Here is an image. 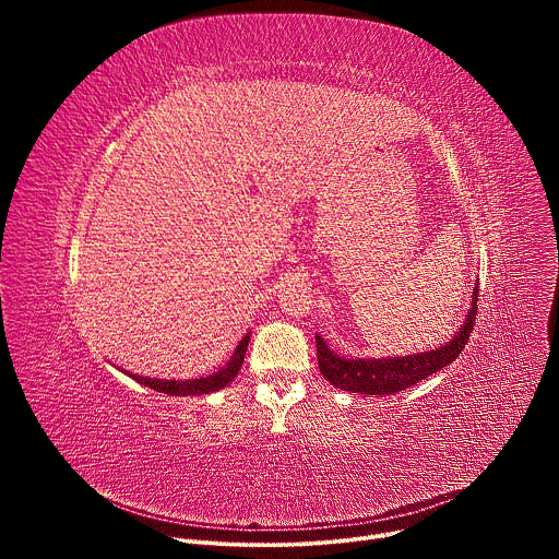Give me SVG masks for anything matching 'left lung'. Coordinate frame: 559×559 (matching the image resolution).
Listing matches in <instances>:
<instances>
[{
  "label": "left lung",
  "mask_w": 559,
  "mask_h": 559,
  "mask_svg": "<svg viewBox=\"0 0 559 559\" xmlns=\"http://www.w3.org/2000/svg\"><path fill=\"white\" fill-rule=\"evenodd\" d=\"M477 313V287L473 292V307L466 311V323L457 332V336L440 349L403 356V358H378V360H349L336 356L321 336H316V354H318V369L330 380L334 386L365 393V395H391L403 391L431 373L451 365L464 349Z\"/></svg>",
  "instance_id": "obj_1"
}]
</instances>
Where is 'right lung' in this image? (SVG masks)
<instances>
[{"label":"right lung","mask_w":559,"mask_h":559,"mask_svg":"<svg viewBox=\"0 0 559 559\" xmlns=\"http://www.w3.org/2000/svg\"><path fill=\"white\" fill-rule=\"evenodd\" d=\"M248 343H250V334L241 343H238L229 362L214 376H205V378H197V380H158V378H143V376H132V378L154 391H162L168 395H203L210 391H218L227 382H231L238 371H241L243 358L248 352Z\"/></svg>","instance_id":"obj_1"}]
</instances>
